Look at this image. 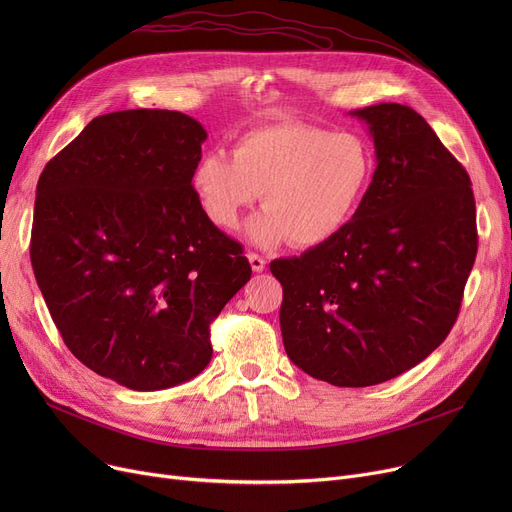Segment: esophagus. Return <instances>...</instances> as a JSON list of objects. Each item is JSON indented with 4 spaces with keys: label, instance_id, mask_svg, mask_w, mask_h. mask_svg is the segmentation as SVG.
Segmentation results:
<instances>
[{
    "label": "esophagus",
    "instance_id": "1",
    "mask_svg": "<svg viewBox=\"0 0 512 512\" xmlns=\"http://www.w3.org/2000/svg\"><path fill=\"white\" fill-rule=\"evenodd\" d=\"M247 257H249V263H251V270L253 272H263L265 270V259L261 257V255H257V253H247Z\"/></svg>",
    "mask_w": 512,
    "mask_h": 512
}]
</instances>
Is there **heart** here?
I'll return each mask as SVG.
<instances>
[{
  "label": "heart",
  "instance_id": "1",
  "mask_svg": "<svg viewBox=\"0 0 512 512\" xmlns=\"http://www.w3.org/2000/svg\"><path fill=\"white\" fill-rule=\"evenodd\" d=\"M373 174L363 137L307 122H274L240 132L232 155L205 151L191 172L207 218L234 230L261 193L263 211L245 234L257 247H317L334 238L359 209Z\"/></svg>",
  "mask_w": 512,
  "mask_h": 512
}]
</instances>
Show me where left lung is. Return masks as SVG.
Wrapping results in <instances>:
<instances>
[{
	"label": "left lung",
	"instance_id": "obj_1",
	"mask_svg": "<svg viewBox=\"0 0 512 512\" xmlns=\"http://www.w3.org/2000/svg\"><path fill=\"white\" fill-rule=\"evenodd\" d=\"M375 145L367 193L348 222L301 257L276 259L286 355L342 388L388 382L444 342L477 255L467 170L415 110L369 105Z\"/></svg>",
	"mask_w": 512,
	"mask_h": 512
}]
</instances>
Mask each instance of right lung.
<instances>
[{"label":"right lung","instance_id":"add662e5","mask_svg":"<svg viewBox=\"0 0 512 512\" xmlns=\"http://www.w3.org/2000/svg\"><path fill=\"white\" fill-rule=\"evenodd\" d=\"M205 139L180 112L97 116L37 184L31 263L53 324L80 363L130 390L199 375L211 321L251 278L193 191Z\"/></svg>","mask_w":512,"mask_h":512}]
</instances>
